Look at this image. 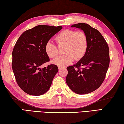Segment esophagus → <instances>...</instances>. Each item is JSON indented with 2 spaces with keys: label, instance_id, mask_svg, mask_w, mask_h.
Segmentation results:
<instances>
[{
  "label": "esophagus",
  "instance_id": "obj_1",
  "mask_svg": "<svg viewBox=\"0 0 124 124\" xmlns=\"http://www.w3.org/2000/svg\"><path fill=\"white\" fill-rule=\"evenodd\" d=\"M62 68H65V67H63V66H58V69H61Z\"/></svg>",
  "mask_w": 124,
  "mask_h": 124
}]
</instances>
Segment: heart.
I'll use <instances>...</instances> for the list:
<instances>
[{
	"mask_svg": "<svg viewBox=\"0 0 124 124\" xmlns=\"http://www.w3.org/2000/svg\"><path fill=\"white\" fill-rule=\"evenodd\" d=\"M59 45H65V54L53 60V63L59 66H66L75 59L79 60L84 57L88 48V38L84 32L66 29L60 32L55 37ZM44 49L50 58H55L59 54L56 46L50 41L45 44Z\"/></svg>",
	"mask_w": 124,
	"mask_h": 124,
	"instance_id": "heart-1",
	"label": "heart"
}]
</instances>
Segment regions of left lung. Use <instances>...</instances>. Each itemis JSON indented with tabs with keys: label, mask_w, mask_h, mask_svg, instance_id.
I'll list each match as a JSON object with an SVG mask.
<instances>
[{
	"label": "left lung",
	"mask_w": 124,
	"mask_h": 124,
	"mask_svg": "<svg viewBox=\"0 0 124 124\" xmlns=\"http://www.w3.org/2000/svg\"><path fill=\"white\" fill-rule=\"evenodd\" d=\"M71 27L80 28L86 33L88 48L84 58L67 68L66 82L73 92L85 94L96 90L104 80L110 62L109 46L100 32L88 24L79 23Z\"/></svg>",
	"instance_id": "obj_1"
}]
</instances>
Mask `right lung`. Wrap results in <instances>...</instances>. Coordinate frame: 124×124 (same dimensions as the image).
I'll use <instances>...</instances> for the list:
<instances>
[{
    "mask_svg": "<svg viewBox=\"0 0 124 124\" xmlns=\"http://www.w3.org/2000/svg\"><path fill=\"white\" fill-rule=\"evenodd\" d=\"M62 28L38 25L24 32L16 42L12 54V68L18 85L27 94L40 96L50 88L58 66L50 64L40 67L49 61L45 44Z\"/></svg>",
    "mask_w": 124,
    "mask_h": 124,
    "instance_id": "right-lung-1",
    "label": "right lung"
}]
</instances>
